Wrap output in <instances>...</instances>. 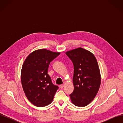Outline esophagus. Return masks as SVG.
<instances>
[{
	"instance_id": "esophagus-1",
	"label": "esophagus",
	"mask_w": 123,
	"mask_h": 123,
	"mask_svg": "<svg viewBox=\"0 0 123 123\" xmlns=\"http://www.w3.org/2000/svg\"><path fill=\"white\" fill-rule=\"evenodd\" d=\"M64 85H59V88H60L61 89H62L63 87H64Z\"/></svg>"
}]
</instances>
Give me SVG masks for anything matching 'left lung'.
<instances>
[{
    "label": "left lung",
    "instance_id": "left-lung-1",
    "mask_svg": "<svg viewBox=\"0 0 123 123\" xmlns=\"http://www.w3.org/2000/svg\"><path fill=\"white\" fill-rule=\"evenodd\" d=\"M66 55L74 66V90L70 97L74 105L85 107L97 94L101 82L100 71L93 54L82 48L70 50Z\"/></svg>",
    "mask_w": 123,
    "mask_h": 123
}]
</instances>
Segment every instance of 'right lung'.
<instances>
[{
	"mask_svg": "<svg viewBox=\"0 0 123 123\" xmlns=\"http://www.w3.org/2000/svg\"><path fill=\"white\" fill-rule=\"evenodd\" d=\"M45 49L32 52L22 66L21 80L25 93L34 106L49 105L58 87L53 84L48 70L51 61L60 54Z\"/></svg>",
	"mask_w": 123,
	"mask_h": 123,
	"instance_id": "1",
	"label": "right lung"
}]
</instances>
